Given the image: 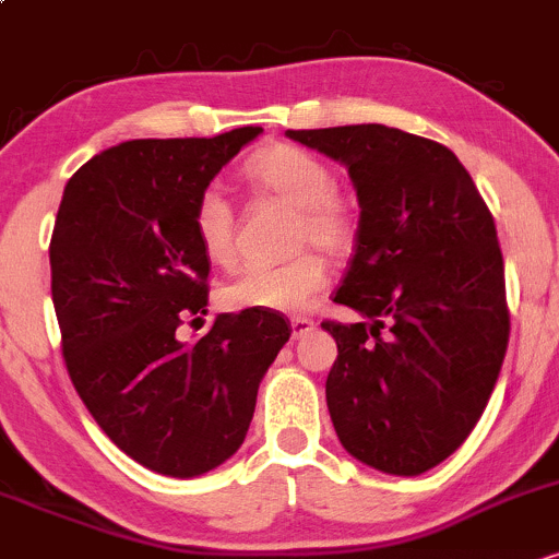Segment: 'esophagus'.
<instances>
[{
  "label": "esophagus",
  "instance_id": "1",
  "mask_svg": "<svg viewBox=\"0 0 559 559\" xmlns=\"http://www.w3.org/2000/svg\"><path fill=\"white\" fill-rule=\"evenodd\" d=\"M290 328H293V337H306L311 330H317V322L309 317H293Z\"/></svg>",
  "mask_w": 559,
  "mask_h": 559
}]
</instances>
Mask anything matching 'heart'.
Listing matches in <instances>:
<instances>
[{
    "label": "heart",
    "instance_id": "b5f03b06",
    "mask_svg": "<svg viewBox=\"0 0 559 559\" xmlns=\"http://www.w3.org/2000/svg\"><path fill=\"white\" fill-rule=\"evenodd\" d=\"M255 190L296 205L293 248L317 246L328 255H346L356 240V213L335 190V174L322 158L296 144H274L261 150L242 168ZM192 231L203 255L213 266L237 261V218L222 187L211 185L200 192L192 211ZM328 285V261L317 250H300L290 261L255 263L242 269L222 290L229 309L304 311Z\"/></svg>",
    "mask_w": 559,
    "mask_h": 559
}]
</instances>
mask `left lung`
Returning a JSON list of instances; mask_svg holds the SVG:
<instances>
[{
  "mask_svg": "<svg viewBox=\"0 0 559 559\" xmlns=\"http://www.w3.org/2000/svg\"><path fill=\"white\" fill-rule=\"evenodd\" d=\"M287 136L346 163L361 209L335 304L373 324L322 322L337 343L332 425L364 465L419 475L465 443L504 361L510 309L493 216L441 142L380 123Z\"/></svg>",
  "mask_w": 559,
  "mask_h": 559,
  "instance_id": "8db88e82",
  "label": "left lung"
}]
</instances>
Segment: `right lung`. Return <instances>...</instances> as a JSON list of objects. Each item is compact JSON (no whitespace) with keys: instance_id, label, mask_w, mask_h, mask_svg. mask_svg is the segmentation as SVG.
<instances>
[{"instance_id":"obj_1","label":"right lung","mask_w":559,"mask_h":559,"mask_svg":"<svg viewBox=\"0 0 559 559\" xmlns=\"http://www.w3.org/2000/svg\"><path fill=\"white\" fill-rule=\"evenodd\" d=\"M261 131L123 142L62 192L49 266L68 374L105 436L160 475L195 478L240 449L293 332L280 311L246 309L218 313L190 346L177 337L209 306L195 200Z\"/></svg>"}]
</instances>
